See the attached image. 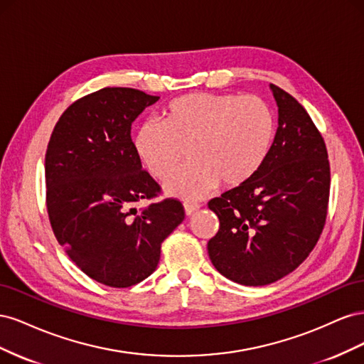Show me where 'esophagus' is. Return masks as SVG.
I'll return each mask as SVG.
<instances>
[{
  "mask_svg": "<svg viewBox=\"0 0 364 364\" xmlns=\"http://www.w3.org/2000/svg\"><path fill=\"white\" fill-rule=\"evenodd\" d=\"M200 205L199 203H194V202H185L183 203V211L186 215H193L196 211H199Z\"/></svg>",
  "mask_w": 364,
  "mask_h": 364,
  "instance_id": "obj_1",
  "label": "esophagus"
}]
</instances>
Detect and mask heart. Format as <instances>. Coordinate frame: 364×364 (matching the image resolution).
<instances>
[{
  "label": "heart",
  "mask_w": 364,
  "mask_h": 364,
  "mask_svg": "<svg viewBox=\"0 0 364 364\" xmlns=\"http://www.w3.org/2000/svg\"><path fill=\"white\" fill-rule=\"evenodd\" d=\"M274 138V114L258 95L194 92L173 100L164 123L147 119L134 149L151 176L165 179L185 149L191 164L164 183L167 194L200 199L222 182L246 183L266 162Z\"/></svg>",
  "instance_id": "b5f03b06"
}]
</instances>
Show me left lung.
Wrapping results in <instances>:
<instances>
[{"label":"left lung","mask_w":364,"mask_h":364,"mask_svg":"<svg viewBox=\"0 0 364 364\" xmlns=\"http://www.w3.org/2000/svg\"><path fill=\"white\" fill-rule=\"evenodd\" d=\"M278 129L266 162L246 183L208 203L220 229L208 241L214 267L241 285L284 278L310 255L326 220L329 162L304 106L270 85Z\"/></svg>","instance_id":"1"}]
</instances>
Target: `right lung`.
<instances>
[{
	"mask_svg": "<svg viewBox=\"0 0 364 364\" xmlns=\"http://www.w3.org/2000/svg\"><path fill=\"white\" fill-rule=\"evenodd\" d=\"M159 100L132 87H103L74 102L54 127L46 155L53 232L87 277L126 289L156 270L161 245L185 218L179 200L141 211L161 188L142 170L132 123Z\"/></svg>",
	"mask_w": 364,
	"mask_h": 364,
	"instance_id": "1",
	"label": "right lung"
}]
</instances>
